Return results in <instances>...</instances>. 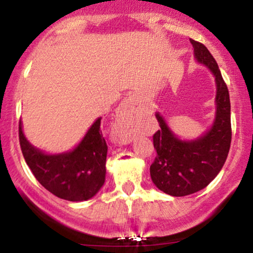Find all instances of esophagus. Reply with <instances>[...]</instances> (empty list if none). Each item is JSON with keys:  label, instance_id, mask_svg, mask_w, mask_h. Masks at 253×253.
I'll list each match as a JSON object with an SVG mask.
<instances>
[{"label": "esophagus", "instance_id": "34e87169", "mask_svg": "<svg viewBox=\"0 0 253 253\" xmlns=\"http://www.w3.org/2000/svg\"><path fill=\"white\" fill-rule=\"evenodd\" d=\"M141 121V114L139 110L135 97H128L121 104L118 112L117 121L113 127V134L119 144L129 143Z\"/></svg>", "mask_w": 253, "mask_h": 253}]
</instances>
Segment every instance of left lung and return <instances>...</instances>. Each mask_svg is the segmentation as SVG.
<instances>
[{
    "mask_svg": "<svg viewBox=\"0 0 253 253\" xmlns=\"http://www.w3.org/2000/svg\"><path fill=\"white\" fill-rule=\"evenodd\" d=\"M196 59L215 76L216 115L211 128L196 140H179L157 113L159 128L153 134L157 151L151 164L152 182L171 196H185L207 187L225 164L231 146V103L227 85L208 48L190 39Z\"/></svg>",
    "mask_w": 253,
    "mask_h": 253,
    "instance_id": "left-lung-1",
    "label": "left lung"
}]
</instances>
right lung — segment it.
I'll return each mask as SVG.
<instances>
[{"label": "right lung", "mask_w": 253, "mask_h": 253, "mask_svg": "<svg viewBox=\"0 0 253 253\" xmlns=\"http://www.w3.org/2000/svg\"><path fill=\"white\" fill-rule=\"evenodd\" d=\"M98 118L75 150L45 155L28 143L19 123L22 155L38 182L45 189L68 201H85L96 195L106 179L107 146Z\"/></svg>", "instance_id": "obj_1"}]
</instances>
